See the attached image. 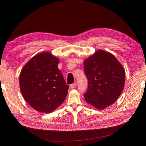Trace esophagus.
Instances as JSON below:
<instances>
[{"mask_svg": "<svg viewBox=\"0 0 146 146\" xmlns=\"http://www.w3.org/2000/svg\"><path fill=\"white\" fill-rule=\"evenodd\" d=\"M76 86H77V82H74V83H72V84H71V85H70V87H71L72 89L75 88H76Z\"/></svg>", "mask_w": 146, "mask_h": 146, "instance_id": "obj_1", "label": "esophagus"}]
</instances>
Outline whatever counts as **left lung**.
Masks as SVG:
<instances>
[{"label":"left lung","instance_id":"obj_1","mask_svg":"<svg viewBox=\"0 0 146 146\" xmlns=\"http://www.w3.org/2000/svg\"><path fill=\"white\" fill-rule=\"evenodd\" d=\"M88 86L84 97L97 109L106 108L121 94L125 83V71L111 53L98 50L84 61Z\"/></svg>","mask_w":146,"mask_h":146}]
</instances>
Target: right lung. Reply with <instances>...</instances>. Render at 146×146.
Masks as SVG:
<instances>
[{
	"label": "right lung",
	"mask_w": 146,
	"mask_h": 146,
	"mask_svg": "<svg viewBox=\"0 0 146 146\" xmlns=\"http://www.w3.org/2000/svg\"><path fill=\"white\" fill-rule=\"evenodd\" d=\"M59 60L48 52L34 56L20 74L19 84L26 102L37 111L49 113L61 104L69 86L58 68Z\"/></svg>",
	"instance_id": "1"
}]
</instances>
